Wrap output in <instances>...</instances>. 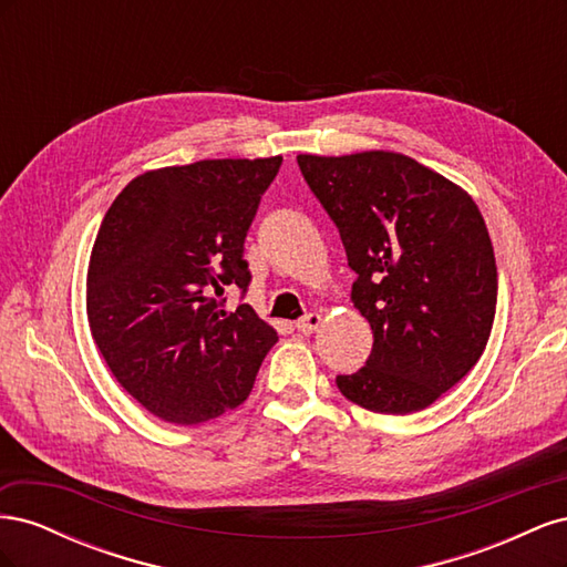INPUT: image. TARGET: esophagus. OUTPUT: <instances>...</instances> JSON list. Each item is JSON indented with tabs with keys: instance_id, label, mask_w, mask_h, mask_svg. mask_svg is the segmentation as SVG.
Listing matches in <instances>:
<instances>
[{
	"instance_id": "34e87169",
	"label": "esophagus",
	"mask_w": 567,
	"mask_h": 567,
	"mask_svg": "<svg viewBox=\"0 0 567 567\" xmlns=\"http://www.w3.org/2000/svg\"><path fill=\"white\" fill-rule=\"evenodd\" d=\"M321 326V315L319 312H310V315H305L302 319H298L296 321V329L300 331V333H315L317 329Z\"/></svg>"
}]
</instances>
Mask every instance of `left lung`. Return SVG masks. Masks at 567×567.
<instances>
[{"label":"left lung","instance_id":"8db88e82","mask_svg":"<svg viewBox=\"0 0 567 567\" xmlns=\"http://www.w3.org/2000/svg\"><path fill=\"white\" fill-rule=\"evenodd\" d=\"M300 173L336 221L352 302L373 331L367 367L338 375L375 414L431 406L483 357L496 310L485 219L463 188L394 151L300 153Z\"/></svg>","mask_w":567,"mask_h":567}]
</instances>
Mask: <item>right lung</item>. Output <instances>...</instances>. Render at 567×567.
<instances>
[{"instance_id":"right-lung-1","label":"right lung","mask_w":567,"mask_h":567,"mask_svg":"<svg viewBox=\"0 0 567 567\" xmlns=\"http://www.w3.org/2000/svg\"><path fill=\"white\" fill-rule=\"evenodd\" d=\"M281 161L148 169L101 221L87 269L92 338L153 416L198 425L244 404L279 340L250 305L227 312L221 296L250 281L244 241Z\"/></svg>"}]
</instances>
